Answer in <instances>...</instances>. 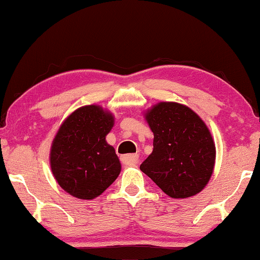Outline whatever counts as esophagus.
<instances>
[{
  "label": "esophagus",
  "instance_id": "1",
  "mask_svg": "<svg viewBox=\"0 0 260 260\" xmlns=\"http://www.w3.org/2000/svg\"><path fill=\"white\" fill-rule=\"evenodd\" d=\"M120 159H121L122 164H125V165H128V166H134L139 162V155H137V154L122 155Z\"/></svg>",
  "mask_w": 260,
  "mask_h": 260
}]
</instances>
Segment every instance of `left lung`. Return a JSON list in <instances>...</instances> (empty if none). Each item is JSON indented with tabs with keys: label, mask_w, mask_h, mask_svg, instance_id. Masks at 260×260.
I'll list each match as a JSON object with an SVG mask.
<instances>
[{
	"label": "left lung",
	"mask_w": 260,
	"mask_h": 260,
	"mask_svg": "<svg viewBox=\"0 0 260 260\" xmlns=\"http://www.w3.org/2000/svg\"><path fill=\"white\" fill-rule=\"evenodd\" d=\"M144 116L154 139L140 170L173 199L202 192L215 164V144L204 120L187 106L172 101L153 105Z\"/></svg>",
	"instance_id": "8db88e82"
}]
</instances>
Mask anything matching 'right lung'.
Here are the masks:
<instances>
[{"mask_svg":"<svg viewBox=\"0 0 260 260\" xmlns=\"http://www.w3.org/2000/svg\"><path fill=\"white\" fill-rule=\"evenodd\" d=\"M114 115L99 105L82 106L58 127L49 162L62 189L78 199L92 200L104 193L121 172L115 149L106 141Z\"/></svg>","mask_w":260,"mask_h":260,"instance_id":"obj_1","label":"right lung"}]
</instances>
